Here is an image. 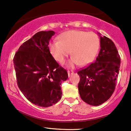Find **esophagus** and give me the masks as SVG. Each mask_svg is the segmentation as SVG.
Listing matches in <instances>:
<instances>
[{
  "mask_svg": "<svg viewBox=\"0 0 131 131\" xmlns=\"http://www.w3.org/2000/svg\"><path fill=\"white\" fill-rule=\"evenodd\" d=\"M73 74H74V72L72 71H68V74L69 77Z\"/></svg>",
  "mask_w": 131,
  "mask_h": 131,
  "instance_id": "esophagus-1",
  "label": "esophagus"
}]
</instances>
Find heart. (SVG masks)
<instances>
[{"instance_id":"1","label":"heart","mask_w":131,"mask_h":131,"mask_svg":"<svg viewBox=\"0 0 131 131\" xmlns=\"http://www.w3.org/2000/svg\"><path fill=\"white\" fill-rule=\"evenodd\" d=\"M99 47V39L93 32L82 30H69L59 36V41L51 42L48 45L50 53L54 59L63 63L69 53L72 56L68 65H86L92 62Z\"/></svg>"}]
</instances>
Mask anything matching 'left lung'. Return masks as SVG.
Returning <instances> with one entry per match:
<instances>
[{"label": "left lung", "instance_id": "obj_1", "mask_svg": "<svg viewBox=\"0 0 131 131\" xmlns=\"http://www.w3.org/2000/svg\"><path fill=\"white\" fill-rule=\"evenodd\" d=\"M101 50L96 60L78 71V91L82 100L90 105L103 104L113 95L119 72L120 57L114 42L100 36Z\"/></svg>", "mask_w": 131, "mask_h": 131}]
</instances>
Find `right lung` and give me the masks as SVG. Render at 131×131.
<instances>
[{
  "instance_id": "add662e5",
  "label": "right lung",
  "mask_w": 131,
  "mask_h": 131,
  "mask_svg": "<svg viewBox=\"0 0 131 131\" xmlns=\"http://www.w3.org/2000/svg\"><path fill=\"white\" fill-rule=\"evenodd\" d=\"M54 31H41L24 42L14 57L17 84L35 105L48 107L61 99L60 85L68 78L67 71L50 53L48 44Z\"/></svg>"
}]
</instances>
